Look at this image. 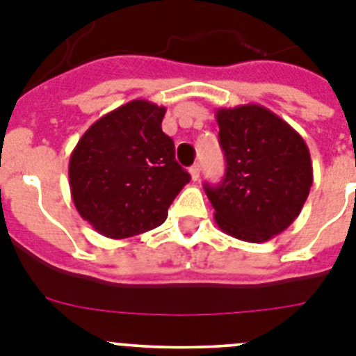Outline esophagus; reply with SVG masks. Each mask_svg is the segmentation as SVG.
<instances>
[{
	"label": "esophagus",
	"instance_id": "esophagus-1",
	"mask_svg": "<svg viewBox=\"0 0 356 356\" xmlns=\"http://www.w3.org/2000/svg\"><path fill=\"white\" fill-rule=\"evenodd\" d=\"M188 172H191V178H193L194 181L200 180V172H201V169H200V165H197V163H194L193 168L188 169Z\"/></svg>",
	"mask_w": 356,
	"mask_h": 356
}]
</instances>
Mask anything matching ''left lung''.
Instances as JSON below:
<instances>
[{
  "label": "left lung",
  "mask_w": 356,
  "mask_h": 356,
  "mask_svg": "<svg viewBox=\"0 0 356 356\" xmlns=\"http://www.w3.org/2000/svg\"><path fill=\"white\" fill-rule=\"evenodd\" d=\"M226 175L205 184L217 226L246 242H266L300 216L312 187L310 151L291 124L262 105L216 112Z\"/></svg>",
  "instance_id": "left-lung-1"
}]
</instances>
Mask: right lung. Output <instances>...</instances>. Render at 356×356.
Returning <instances> with one entry per match:
<instances>
[{
  "label": "right lung",
  "instance_id": "1",
  "mask_svg": "<svg viewBox=\"0 0 356 356\" xmlns=\"http://www.w3.org/2000/svg\"><path fill=\"white\" fill-rule=\"evenodd\" d=\"M165 106L134 99L97 119L69 159L78 213L97 234L127 238L156 228L191 175L162 131Z\"/></svg>",
  "mask_w": 356,
  "mask_h": 356
}]
</instances>
